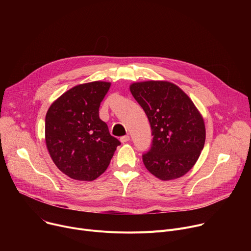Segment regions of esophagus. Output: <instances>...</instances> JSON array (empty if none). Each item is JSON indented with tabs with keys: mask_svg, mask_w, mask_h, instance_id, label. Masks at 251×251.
<instances>
[{
	"mask_svg": "<svg viewBox=\"0 0 251 251\" xmlns=\"http://www.w3.org/2000/svg\"><path fill=\"white\" fill-rule=\"evenodd\" d=\"M120 141H121L122 143H126V142L130 141V136H129V135H125V136H123V137L120 138Z\"/></svg>",
	"mask_w": 251,
	"mask_h": 251,
	"instance_id": "1",
	"label": "esophagus"
}]
</instances>
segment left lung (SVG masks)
<instances>
[{"label": "left lung", "instance_id": "obj_1", "mask_svg": "<svg viewBox=\"0 0 251 251\" xmlns=\"http://www.w3.org/2000/svg\"><path fill=\"white\" fill-rule=\"evenodd\" d=\"M130 91L145 111L153 141L142 155L147 170L163 181L187 174L198 161L205 141L203 119L190 97L169 81H143Z\"/></svg>", "mask_w": 251, "mask_h": 251}]
</instances>
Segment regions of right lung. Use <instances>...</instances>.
<instances>
[{
  "mask_svg": "<svg viewBox=\"0 0 251 251\" xmlns=\"http://www.w3.org/2000/svg\"><path fill=\"white\" fill-rule=\"evenodd\" d=\"M111 83L93 81L63 93L46 116V143L55 166L78 181H93L109 166L121 143L99 118Z\"/></svg>",
  "mask_w": 251,
  "mask_h": 251,
  "instance_id": "1",
  "label": "right lung"
}]
</instances>
